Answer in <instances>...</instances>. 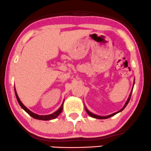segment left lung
I'll return each mask as SVG.
<instances>
[{
	"instance_id": "left-lung-1",
	"label": "left lung",
	"mask_w": 151,
	"mask_h": 151,
	"mask_svg": "<svg viewBox=\"0 0 151 151\" xmlns=\"http://www.w3.org/2000/svg\"><path fill=\"white\" fill-rule=\"evenodd\" d=\"M132 91H133V90H132V92H131L130 95H129V97L128 100H127V102H126V103H125V104H124V106L123 108H122V109H121V110H119V111H117V112L113 113V114H110V115H109V116H98V115H96V114H93V113H91V112H90V111H88V109H87V108L86 107V111H87V113H88V114H89L90 116H92V117H93V118H96V119H107V118L111 117V116H114V115H115L116 114H117V113H119V112H120V111H122V110H123L124 109V108L126 107V106H127V104H128L129 102V100H130L131 95H132Z\"/></svg>"
}]
</instances>
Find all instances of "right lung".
<instances>
[{
    "label": "right lung",
    "mask_w": 151,
    "mask_h": 151,
    "mask_svg": "<svg viewBox=\"0 0 151 151\" xmlns=\"http://www.w3.org/2000/svg\"><path fill=\"white\" fill-rule=\"evenodd\" d=\"M15 93L16 98H17V102H18V103H19V105H20V107H22V109H24V110L27 113V114H29V115H30V116H31L32 117L36 119L45 120V121H47V120L54 119L57 117L58 115L61 114V112L62 111V110H63V104H62L61 106V107H60L57 111H55L54 113H53V114H49V115H38V114H35V113L32 112L31 111L29 110V109H28L25 106H24V104L22 103V102H21V101L19 100V97H18V96H17V93H16L15 89Z\"/></svg>",
    "instance_id": "right-lung-1"
}]
</instances>
